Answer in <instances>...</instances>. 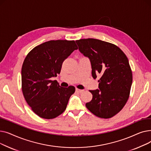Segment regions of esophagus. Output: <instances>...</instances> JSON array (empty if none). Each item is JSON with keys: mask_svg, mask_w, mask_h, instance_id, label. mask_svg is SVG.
Here are the masks:
<instances>
[{"mask_svg": "<svg viewBox=\"0 0 151 151\" xmlns=\"http://www.w3.org/2000/svg\"><path fill=\"white\" fill-rule=\"evenodd\" d=\"M84 91V90H81V89H76V92H78V93H81Z\"/></svg>", "mask_w": 151, "mask_h": 151, "instance_id": "1", "label": "esophagus"}]
</instances>
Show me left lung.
Returning a JSON list of instances; mask_svg holds the SVG:
<instances>
[{
    "label": "left lung",
    "instance_id": "left-lung-1",
    "mask_svg": "<svg viewBox=\"0 0 151 151\" xmlns=\"http://www.w3.org/2000/svg\"><path fill=\"white\" fill-rule=\"evenodd\" d=\"M79 51L90 60L92 76L99 80V89L89 91L92 99L86 106L96 116L108 119L117 114L127 101L132 84L129 60L117 46L94 38L76 41Z\"/></svg>",
    "mask_w": 151,
    "mask_h": 151
}]
</instances>
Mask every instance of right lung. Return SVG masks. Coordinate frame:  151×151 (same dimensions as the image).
Wrapping results in <instances>:
<instances>
[{
  "label": "right lung",
  "instance_id": "add662e5",
  "mask_svg": "<svg viewBox=\"0 0 151 151\" xmlns=\"http://www.w3.org/2000/svg\"><path fill=\"white\" fill-rule=\"evenodd\" d=\"M76 50L78 47L73 40H50L35 47L24 60L23 96L39 117L50 119L65 110L75 87L62 88L51 78L60 73L63 62Z\"/></svg>",
  "mask_w": 151,
  "mask_h": 151
}]
</instances>
